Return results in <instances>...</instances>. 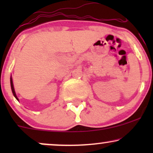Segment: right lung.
<instances>
[{
	"label": "right lung",
	"instance_id": "obj_1",
	"mask_svg": "<svg viewBox=\"0 0 153 153\" xmlns=\"http://www.w3.org/2000/svg\"><path fill=\"white\" fill-rule=\"evenodd\" d=\"M10 87H11V91H12V93H13V96H14V97L16 99L17 101H19V99L18 97H17L16 94V92H15V90H14V87H13V80H12V77L10 76Z\"/></svg>",
	"mask_w": 153,
	"mask_h": 153
}]
</instances>
